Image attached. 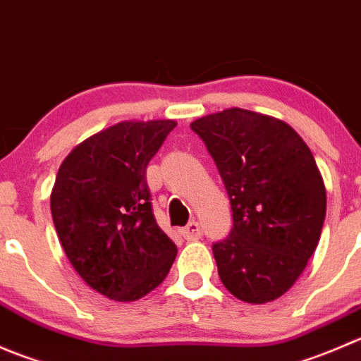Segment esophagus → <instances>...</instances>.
<instances>
[{
  "label": "esophagus",
  "mask_w": 361,
  "mask_h": 361,
  "mask_svg": "<svg viewBox=\"0 0 361 361\" xmlns=\"http://www.w3.org/2000/svg\"><path fill=\"white\" fill-rule=\"evenodd\" d=\"M181 235L188 241H195V239H201L202 238V228L199 225V221H190L185 228H181Z\"/></svg>",
  "instance_id": "1"
}]
</instances>
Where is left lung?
<instances>
[{
    "label": "left lung",
    "instance_id": "left-lung-1",
    "mask_svg": "<svg viewBox=\"0 0 361 361\" xmlns=\"http://www.w3.org/2000/svg\"><path fill=\"white\" fill-rule=\"evenodd\" d=\"M218 167L232 206L231 235L213 245L235 298L265 304L288 292L322 235L326 190L316 160L283 120L228 108L190 123Z\"/></svg>",
    "mask_w": 361,
    "mask_h": 361
}]
</instances>
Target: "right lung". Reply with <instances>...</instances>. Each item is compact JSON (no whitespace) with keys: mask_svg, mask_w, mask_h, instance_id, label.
<instances>
[{"mask_svg":"<svg viewBox=\"0 0 361 361\" xmlns=\"http://www.w3.org/2000/svg\"><path fill=\"white\" fill-rule=\"evenodd\" d=\"M174 120H126L76 145L50 195L68 260L97 293L133 302L166 279L178 248L152 209L147 166Z\"/></svg>","mask_w":361,"mask_h":361,"instance_id":"obj_1","label":"right lung"}]
</instances>
